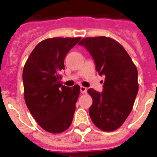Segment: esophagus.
Here are the masks:
<instances>
[{
  "label": "esophagus",
  "mask_w": 157,
  "mask_h": 157,
  "mask_svg": "<svg viewBox=\"0 0 157 157\" xmlns=\"http://www.w3.org/2000/svg\"><path fill=\"white\" fill-rule=\"evenodd\" d=\"M80 92L82 93V94H86L87 93V88L83 86L80 87Z\"/></svg>",
  "instance_id": "1"
}]
</instances>
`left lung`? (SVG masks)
<instances>
[{
    "mask_svg": "<svg viewBox=\"0 0 157 157\" xmlns=\"http://www.w3.org/2000/svg\"><path fill=\"white\" fill-rule=\"evenodd\" d=\"M78 44L90 52L99 75L105 76L102 93L88 90L93 99L90 118L104 131L117 130L132 110L138 93L136 67L125 49L113 38L85 37Z\"/></svg>",
    "mask_w": 157,
    "mask_h": 157,
    "instance_id": "left-lung-1",
    "label": "left lung"
}]
</instances>
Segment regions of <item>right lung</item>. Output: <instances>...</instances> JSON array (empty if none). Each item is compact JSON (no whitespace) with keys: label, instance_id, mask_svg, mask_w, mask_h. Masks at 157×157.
Masks as SVG:
<instances>
[{"label":"right lung","instance_id":"right-lung-1","mask_svg":"<svg viewBox=\"0 0 157 157\" xmlns=\"http://www.w3.org/2000/svg\"><path fill=\"white\" fill-rule=\"evenodd\" d=\"M81 37H53L40 42L24 65V98L31 114L43 130L62 133L71 125L80 87L62 84L64 58Z\"/></svg>","mask_w":157,"mask_h":157}]
</instances>
